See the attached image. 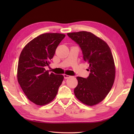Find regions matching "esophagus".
I'll return each mask as SVG.
<instances>
[{
  "instance_id": "1",
  "label": "esophagus",
  "mask_w": 134,
  "mask_h": 134,
  "mask_svg": "<svg viewBox=\"0 0 134 134\" xmlns=\"http://www.w3.org/2000/svg\"><path fill=\"white\" fill-rule=\"evenodd\" d=\"M63 75H64V78L65 79H69V78L71 77V76H70V75H67V74H64Z\"/></svg>"
}]
</instances>
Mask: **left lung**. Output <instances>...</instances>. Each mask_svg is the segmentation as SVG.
I'll list each match as a JSON object with an SVG mask.
<instances>
[{"label":"left lung","instance_id":"left-lung-1","mask_svg":"<svg viewBox=\"0 0 134 134\" xmlns=\"http://www.w3.org/2000/svg\"><path fill=\"white\" fill-rule=\"evenodd\" d=\"M67 35L81 47L90 71L87 78L76 77L75 96L83 104L94 106L105 99L114 83L116 69L112 52L106 42L91 32L82 31Z\"/></svg>","mask_w":134,"mask_h":134}]
</instances>
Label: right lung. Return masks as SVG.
<instances>
[{
	"mask_svg": "<svg viewBox=\"0 0 134 134\" xmlns=\"http://www.w3.org/2000/svg\"><path fill=\"white\" fill-rule=\"evenodd\" d=\"M64 34H42L25 45L20 54L17 79L27 98L40 106L49 104L58 93L64 79L63 75H56L45 67L49 65Z\"/></svg>",
	"mask_w": 134,
	"mask_h": 134,
	"instance_id": "obj_1",
	"label": "right lung"
}]
</instances>
